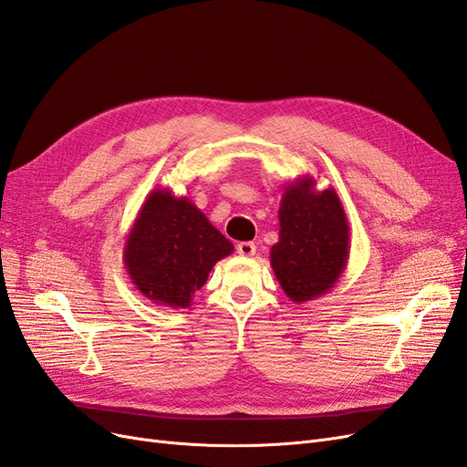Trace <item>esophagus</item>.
I'll return each mask as SVG.
<instances>
[{"label": "esophagus", "mask_w": 467, "mask_h": 467, "mask_svg": "<svg viewBox=\"0 0 467 467\" xmlns=\"http://www.w3.org/2000/svg\"><path fill=\"white\" fill-rule=\"evenodd\" d=\"M236 252H238L240 255H244V258H250V255L255 254V244H254V243H238Z\"/></svg>", "instance_id": "34e87169"}]
</instances>
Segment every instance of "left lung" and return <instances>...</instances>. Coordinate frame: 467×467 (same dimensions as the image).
I'll return each instance as SVG.
<instances>
[{
	"mask_svg": "<svg viewBox=\"0 0 467 467\" xmlns=\"http://www.w3.org/2000/svg\"><path fill=\"white\" fill-rule=\"evenodd\" d=\"M349 223L334 188L316 190L310 174L285 186L279 240L272 246L274 274L293 303H306L336 287L349 260Z\"/></svg>",
	"mask_w": 467,
	"mask_h": 467,
	"instance_id": "left-lung-1",
	"label": "left lung"
}]
</instances>
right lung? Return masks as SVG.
<instances>
[{
	"mask_svg": "<svg viewBox=\"0 0 467 467\" xmlns=\"http://www.w3.org/2000/svg\"><path fill=\"white\" fill-rule=\"evenodd\" d=\"M233 250L186 195L155 188L126 236L124 265L135 289L151 303L188 308L213 265Z\"/></svg>",
	"mask_w": 467,
	"mask_h": 467,
	"instance_id": "1",
	"label": "right lung"
}]
</instances>
